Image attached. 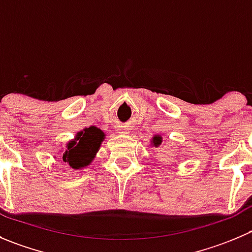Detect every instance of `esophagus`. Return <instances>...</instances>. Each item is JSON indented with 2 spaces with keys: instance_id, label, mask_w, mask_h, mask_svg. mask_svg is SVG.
Masks as SVG:
<instances>
[{
  "instance_id": "esophagus-1",
  "label": "esophagus",
  "mask_w": 252,
  "mask_h": 252,
  "mask_svg": "<svg viewBox=\"0 0 252 252\" xmlns=\"http://www.w3.org/2000/svg\"><path fill=\"white\" fill-rule=\"evenodd\" d=\"M120 130H122V133H125V132H127V131H125V128H120Z\"/></svg>"
}]
</instances>
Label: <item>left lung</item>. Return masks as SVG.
<instances>
[{
  "label": "left lung",
  "instance_id": "1",
  "mask_svg": "<svg viewBox=\"0 0 252 252\" xmlns=\"http://www.w3.org/2000/svg\"><path fill=\"white\" fill-rule=\"evenodd\" d=\"M152 142H153V146H156V147H157V146H159L160 142H162V137H160V136H155Z\"/></svg>",
  "mask_w": 252,
  "mask_h": 252
}]
</instances>
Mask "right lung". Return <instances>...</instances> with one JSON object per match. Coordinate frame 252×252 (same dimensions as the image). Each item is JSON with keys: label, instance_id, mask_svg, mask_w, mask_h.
Segmentation results:
<instances>
[{"label": "right lung", "instance_id": "obj_1", "mask_svg": "<svg viewBox=\"0 0 252 252\" xmlns=\"http://www.w3.org/2000/svg\"><path fill=\"white\" fill-rule=\"evenodd\" d=\"M104 137V132L95 126L84 128L76 135L75 140L68 143V150L63 153V160L74 169L86 167L94 159Z\"/></svg>", "mask_w": 252, "mask_h": 252}]
</instances>
